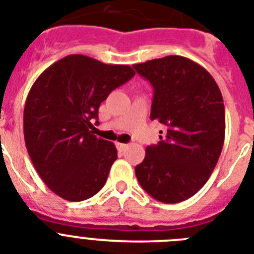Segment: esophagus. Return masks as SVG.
<instances>
[{
  "label": "esophagus",
  "instance_id": "34e87169",
  "mask_svg": "<svg viewBox=\"0 0 254 254\" xmlns=\"http://www.w3.org/2000/svg\"><path fill=\"white\" fill-rule=\"evenodd\" d=\"M127 144H125V143H117V148H119V150L120 151H125L127 148Z\"/></svg>",
  "mask_w": 254,
  "mask_h": 254
}]
</instances>
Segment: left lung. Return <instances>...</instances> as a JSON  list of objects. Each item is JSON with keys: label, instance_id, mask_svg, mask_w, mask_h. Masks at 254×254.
<instances>
[{"label": "left lung", "instance_id": "left-lung-1", "mask_svg": "<svg viewBox=\"0 0 254 254\" xmlns=\"http://www.w3.org/2000/svg\"><path fill=\"white\" fill-rule=\"evenodd\" d=\"M153 87L151 120L167 127L135 167L142 189L165 204L181 203L209 180L225 140V106L205 68L180 55L134 64ZM163 133V131H161Z\"/></svg>", "mask_w": 254, "mask_h": 254}]
</instances>
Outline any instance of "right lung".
Here are the masks:
<instances>
[{
  "label": "right lung",
  "mask_w": 254,
  "mask_h": 254,
  "mask_svg": "<svg viewBox=\"0 0 254 254\" xmlns=\"http://www.w3.org/2000/svg\"><path fill=\"white\" fill-rule=\"evenodd\" d=\"M134 74L129 65L73 54L46 68L32 85L23 116L25 147L53 192L82 201L104 186L117 150L93 134L91 120L111 91Z\"/></svg>",
  "instance_id": "obj_1"
}]
</instances>
